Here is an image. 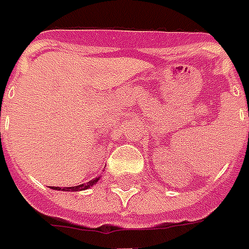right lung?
I'll use <instances>...</instances> for the list:
<instances>
[{
	"mask_svg": "<svg viewBox=\"0 0 249 249\" xmlns=\"http://www.w3.org/2000/svg\"><path fill=\"white\" fill-rule=\"evenodd\" d=\"M100 179V176L98 178H95V179L90 180V181H87V183H83L81 185H75V187H64V188H60V187H52V189H56V191H65V192H78V191H85V189H89L91 188L92 185L96 184V181Z\"/></svg>",
	"mask_w": 249,
	"mask_h": 249,
	"instance_id": "right-lung-1",
	"label": "right lung"
}]
</instances>
